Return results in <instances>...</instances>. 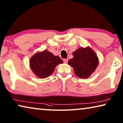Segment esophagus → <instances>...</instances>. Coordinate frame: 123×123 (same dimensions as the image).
I'll use <instances>...</instances> for the list:
<instances>
[{
	"mask_svg": "<svg viewBox=\"0 0 123 123\" xmlns=\"http://www.w3.org/2000/svg\"><path fill=\"white\" fill-rule=\"evenodd\" d=\"M63 62H64V63H67L68 62V59H64Z\"/></svg>",
	"mask_w": 123,
	"mask_h": 123,
	"instance_id": "1",
	"label": "esophagus"
}]
</instances>
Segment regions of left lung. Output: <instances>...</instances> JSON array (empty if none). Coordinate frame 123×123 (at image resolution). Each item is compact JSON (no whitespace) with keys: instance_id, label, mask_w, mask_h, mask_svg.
<instances>
[{"instance_id":"1","label":"left lung","mask_w":123,"mask_h":123,"mask_svg":"<svg viewBox=\"0 0 123 123\" xmlns=\"http://www.w3.org/2000/svg\"><path fill=\"white\" fill-rule=\"evenodd\" d=\"M73 58L68 64L73 68L75 75L82 79L89 77L99 63L96 53L90 47H80L73 53Z\"/></svg>"}]
</instances>
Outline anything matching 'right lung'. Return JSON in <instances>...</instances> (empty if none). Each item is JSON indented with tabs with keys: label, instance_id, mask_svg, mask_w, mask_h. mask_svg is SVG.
I'll return each mask as SVG.
<instances>
[{
	"label": "right lung",
	"instance_id": "right-lung-1",
	"mask_svg": "<svg viewBox=\"0 0 123 123\" xmlns=\"http://www.w3.org/2000/svg\"><path fill=\"white\" fill-rule=\"evenodd\" d=\"M63 63L59 56L54 55L47 49L37 52L30 60V67L36 76L41 79L49 76L58 64Z\"/></svg>",
	"mask_w": 123,
	"mask_h": 123
}]
</instances>
